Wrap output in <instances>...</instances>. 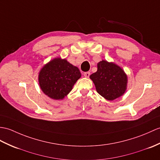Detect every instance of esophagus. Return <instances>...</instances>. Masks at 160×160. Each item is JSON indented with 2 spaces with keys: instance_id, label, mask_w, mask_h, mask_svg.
<instances>
[{
  "instance_id": "34e87169",
  "label": "esophagus",
  "mask_w": 160,
  "mask_h": 160,
  "mask_svg": "<svg viewBox=\"0 0 160 160\" xmlns=\"http://www.w3.org/2000/svg\"><path fill=\"white\" fill-rule=\"evenodd\" d=\"M84 76L86 77V78H88L89 76H90V72H85V73H84Z\"/></svg>"
}]
</instances>
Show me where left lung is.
<instances>
[{
    "label": "left lung",
    "instance_id": "1",
    "mask_svg": "<svg viewBox=\"0 0 160 160\" xmlns=\"http://www.w3.org/2000/svg\"><path fill=\"white\" fill-rule=\"evenodd\" d=\"M98 93L107 100L121 97L127 89L128 76L119 66L103 60L98 63V71L90 76Z\"/></svg>",
    "mask_w": 160,
    "mask_h": 160
}]
</instances>
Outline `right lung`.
Wrapping results in <instances>:
<instances>
[{"label": "right lung", "instance_id": "add662e5", "mask_svg": "<svg viewBox=\"0 0 160 160\" xmlns=\"http://www.w3.org/2000/svg\"><path fill=\"white\" fill-rule=\"evenodd\" d=\"M81 77L79 69L66 59L56 58L43 67L39 73V84L44 94L56 99H62L72 90Z\"/></svg>", "mask_w": 160, "mask_h": 160}]
</instances>
